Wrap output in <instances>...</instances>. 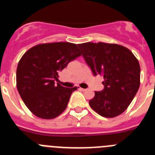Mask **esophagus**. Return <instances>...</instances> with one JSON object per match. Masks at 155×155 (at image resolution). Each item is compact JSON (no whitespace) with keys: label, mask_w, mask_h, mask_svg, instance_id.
I'll return each instance as SVG.
<instances>
[{"label":"esophagus","mask_w":155,"mask_h":155,"mask_svg":"<svg viewBox=\"0 0 155 155\" xmlns=\"http://www.w3.org/2000/svg\"><path fill=\"white\" fill-rule=\"evenodd\" d=\"M78 89L81 90V91H86V90H87V89H85V88H82V87H78Z\"/></svg>","instance_id":"obj_1"}]
</instances>
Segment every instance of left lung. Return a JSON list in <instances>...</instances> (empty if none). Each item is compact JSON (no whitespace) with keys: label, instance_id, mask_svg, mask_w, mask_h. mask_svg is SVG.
Wrapping results in <instances>:
<instances>
[{"label":"left lung","instance_id":"1","mask_svg":"<svg viewBox=\"0 0 155 155\" xmlns=\"http://www.w3.org/2000/svg\"><path fill=\"white\" fill-rule=\"evenodd\" d=\"M94 76H103L104 89L94 91L89 101L100 116L113 118L128 108L140 83V68L130 50L118 44L85 42L78 44Z\"/></svg>","mask_w":155,"mask_h":155}]
</instances>
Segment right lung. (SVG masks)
Listing matches in <instances>:
<instances>
[{"label": "right lung", "mask_w": 155, "mask_h": 155, "mask_svg": "<svg viewBox=\"0 0 155 155\" xmlns=\"http://www.w3.org/2000/svg\"><path fill=\"white\" fill-rule=\"evenodd\" d=\"M81 55L76 44L67 42L36 45L25 53L16 71L18 91L28 109L37 117L54 119L66 109L77 87L57 83L59 72Z\"/></svg>", "instance_id": "add662e5"}]
</instances>
